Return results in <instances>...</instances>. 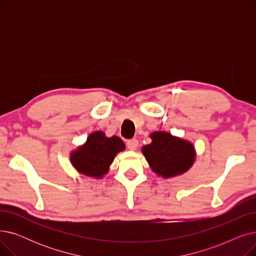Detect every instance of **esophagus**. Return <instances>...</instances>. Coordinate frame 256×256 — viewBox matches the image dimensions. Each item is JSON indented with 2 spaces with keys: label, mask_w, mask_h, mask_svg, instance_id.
<instances>
[{
  "label": "esophagus",
  "mask_w": 256,
  "mask_h": 256,
  "mask_svg": "<svg viewBox=\"0 0 256 256\" xmlns=\"http://www.w3.org/2000/svg\"><path fill=\"white\" fill-rule=\"evenodd\" d=\"M126 145H128V150H136L138 145H139V142H138L137 139H130V140L128 141Z\"/></svg>",
  "instance_id": "esophagus-1"
}]
</instances>
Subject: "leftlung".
<instances>
[{
    "mask_svg": "<svg viewBox=\"0 0 256 256\" xmlns=\"http://www.w3.org/2000/svg\"><path fill=\"white\" fill-rule=\"evenodd\" d=\"M152 142L142 147L152 169L165 178L178 176L189 169L195 158L193 145L165 132L152 134Z\"/></svg>",
    "mask_w": 256,
    "mask_h": 256,
    "instance_id": "8db88e82",
    "label": "left lung"
}]
</instances>
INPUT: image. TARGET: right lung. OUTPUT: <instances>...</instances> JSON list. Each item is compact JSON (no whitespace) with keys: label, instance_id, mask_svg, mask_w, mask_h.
Listing matches in <instances>:
<instances>
[{"label":"right lung","instance_id":"add662e5","mask_svg":"<svg viewBox=\"0 0 256 256\" xmlns=\"http://www.w3.org/2000/svg\"><path fill=\"white\" fill-rule=\"evenodd\" d=\"M124 143L119 137H104V132H96L88 137L86 144L72 156L74 166L88 176L102 178L108 172L117 152L124 150Z\"/></svg>","mask_w":256,"mask_h":256}]
</instances>
